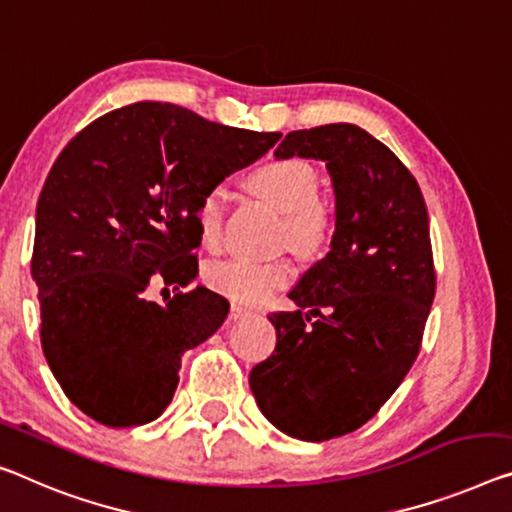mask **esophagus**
Wrapping results in <instances>:
<instances>
[{"mask_svg":"<svg viewBox=\"0 0 512 512\" xmlns=\"http://www.w3.org/2000/svg\"><path fill=\"white\" fill-rule=\"evenodd\" d=\"M247 316V309H242L240 304H231V311H229V320H240V318H245Z\"/></svg>","mask_w":512,"mask_h":512,"instance_id":"34e87169","label":"esophagus"}]
</instances>
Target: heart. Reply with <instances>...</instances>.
I'll list each match as a JSON object with an SVG mask.
<instances>
[{
    "label": "heart",
    "instance_id": "1",
    "mask_svg": "<svg viewBox=\"0 0 512 512\" xmlns=\"http://www.w3.org/2000/svg\"><path fill=\"white\" fill-rule=\"evenodd\" d=\"M249 183L254 190L286 215V238L302 254H318L332 235V215L322 206L320 178L309 162L295 157L267 160L251 171ZM226 190L210 187L201 194L196 206V226L208 247H217L224 233ZM295 277V265L288 258L254 261V258H226L203 270L208 288L247 306L270 300L277 290L286 288Z\"/></svg>",
    "mask_w": 512,
    "mask_h": 512
}]
</instances>
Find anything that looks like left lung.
Here are the masks:
<instances>
[{
  "label": "left lung",
  "instance_id": "obj_1",
  "mask_svg": "<svg viewBox=\"0 0 512 512\" xmlns=\"http://www.w3.org/2000/svg\"><path fill=\"white\" fill-rule=\"evenodd\" d=\"M277 157L322 160L336 224L329 254L272 313L277 348L249 373L274 428L304 442L373 419L419 355L435 300L428 210L410 169L352 123L288 132Z\"/></svg>",
  "mask_w": 512,
  "mask_h": 512
}]
</instances>
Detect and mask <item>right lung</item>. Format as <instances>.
<instances>
[{
    "mask_svg": "<svg viewBox=\"0 0 512 512\" xmlns=\"http://www.w3.org/2000/svg\"><path fill=\"white\" fill-rule=\"evenodd\" d=\"M279 137L148 100L100 116L57 157L38 196L31 277L43 355L93 421L157 419L174 398L180 357L222 327L229 302L208 288L164 306L144 293L151 279H196L201 194Z\"/></svg>",
    "mask_w": 512,
    "mask_h": 512,
    "instance_id": "obj_1",
    "label": "right lung"
}]
</instances>
